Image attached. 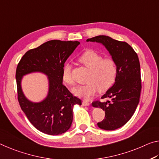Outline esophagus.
Segmentation results:
<instances>
[{"label":"esophagus","instance_id":"34e87169","mask_svg":"<svg viewBox=\"0 0 159 159\" xmlns=\"http://www.w3.org/2000/svg\"><path fill=\"white\" fill-rule=\"evenodd\" d=\"M89 102L88 101H87V100H83V101H82V105L83 106H89Z\"/></svg>","mask_w":159,"mask_h":159}]
</instances>
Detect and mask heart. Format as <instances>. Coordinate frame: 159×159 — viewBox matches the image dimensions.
I'll return each mask as SVG.
<instances>
[{
    "label": "heart",
    "instance_id": "b5f03b06",
    "mask_svg": "<svg viewBox=\"0 0 159 159\" xmlns=\"http://www.w3.org/2000/svg\"><path fill=\"white\" fill-rule=\"evenodd\" d=\"M78 61L89 70L87 78V83L78 85L72 89V93L78 97L89 99L98 92L108 89L115 82L118 68L113 59L103 56L97 52L89 50L83 53ZM62 79L66 84L74 83L72 76V66L66 62L62 67Z\"/></svg>",
    "mask_w": 159,
    "mask_h": 159
}]
</instances>
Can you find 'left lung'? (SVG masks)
I'll list each match as a JSON object with an SVG mask.
<instances>
[{
  "mask_svg": "<svg viewBox=\"0 0 159 159\" xmlns=\"http://www.w3.org/2000/svg\"><path fill=\"white\" fill-rule=\"evenodd\" d=\"M87 41L100 43L105 46L118 68L115 83L101 97L110 100L92 103L93 107L105 111L106 118L97 123L98 127L105 130H114L129 121L139 104L142 89L139 58L128 43L110 36L100 35L88 39Z\"/></svg>",
  "mask_w": 159,
  "mask_h": 159,
  "instance_id": "1",
  "label": "left lung"
}]
</instances>
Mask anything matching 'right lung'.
<instances>
[{
    "mask_svg": "<svg viewBox=\"0 0 159 159\" xmlns=\"http://www.w3.org/2000/svg\"><path fill=\"white\" fill-rule=\"evenodd\" d=\"M80 43L48 41L28 51L17 65L15 77L20 106L30 123L45 134L58 135L68 130L72 123L74 106L82 105V101L62 84V79L65 62ZM32 72H41L48 78V94L40 102L29 100L21 89L23 76Z\"/></svg>",
    "mask_w": 159,
    "mask_h": 159,
    "instance_id": "right-lung-1",
    "label": "right lung"
}]
</instances>
